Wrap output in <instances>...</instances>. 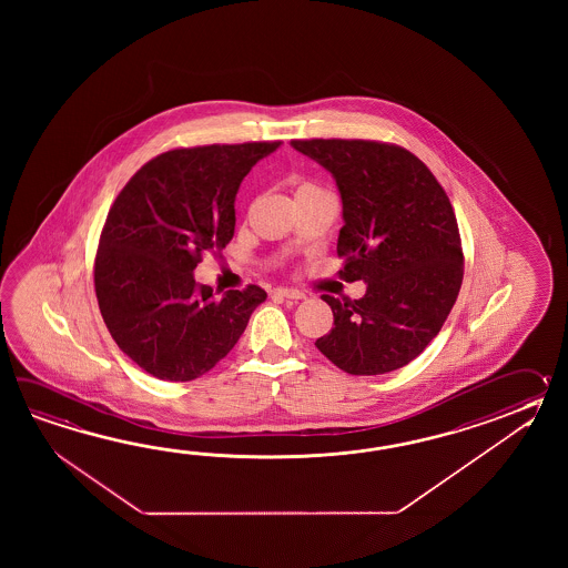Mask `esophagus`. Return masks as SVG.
Instances as JSON below:
<instances>
[{
	"instance_id": "obj_1",
	"label": "esophagus",
	"mask_w": 568,
	"mask_h": 568,
	"mask_svg": "<svg viewBox=\"0 0 568 568\" xmlns=\"http://www.w3.org/2000/svg\"><path fill=\"white\" fill-rule=\"evenodd\" d=\"M274 294L282 296V298H288V301H304V298H306L304 292L294 288H278Z\"/></svg>"
}]
</instances>
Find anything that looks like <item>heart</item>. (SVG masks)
<instances>
[{
    "label": "heart",
    "mask_w": 568,
    "mask_h": 568,
    "mask_svg": "<svg viewBox=\"0 0 568 568\" xmlns=\"http://www.w3.org/2000/svg\"><path fill=\"white\" fill-rule=\"evenodd\" d=\"M302 189H316V186H313V184H302L301 189L298 191H302Z\"/></svg>",
    "instance_id": "obj_1"
}]
</instances>
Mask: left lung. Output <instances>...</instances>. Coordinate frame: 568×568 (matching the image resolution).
<instances>
[{
    "label": "left lung",
    "instance_id": "obj_1",
    "mask_svg": "<svg viewBox=\"0 0 568 568\" xmlns=\"http://www.w3.org/2000/svg\"><path fill=\"white\" fill-rule=\"evenodd\" d=\"M331 172L343 203L337 254L359 301L325 294L335 326L316 347L351 375L396 372L445 325L463 282L459 227L447 193L418 158L365 140H292Z\"/></svg>",
    "mask_w": 568,
    "mask_h": 568
}]
</instances>
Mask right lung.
<instances>
[{
	"mask_svg": "<svg viewBox=\"0 0 568 568\" xmlns=\"http://www.w3.org/2000/svg\"><path fill=\"white\" fill-rule=\"evenodd\" d=\"M282 142L172 150L150 160L109 211L95 257L99 311L113 341L145 374L191 382L230 353L260 286L213 292L194 282L201 254L235 231L245 174Z\"/></svg>",
	"mask_w": 568,
	"mask_h": 568,
	"instance_id": "right-lung-1",
	"label": "right lung"
}]
</instances>
